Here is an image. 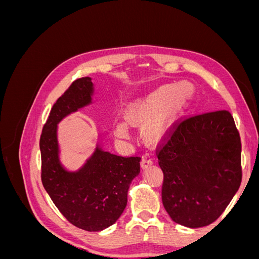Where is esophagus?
<instances>
[{"instance_id": "34e87169", "label": "esophagus", "mask_w": 259, "mask_h": 259, "mask_svg": "<svg viewBox=\"0 0 259 259\" xmlns=\"http://www.w3.org/2000/svg\"><path fill=\"white\" fill-rule=\"evenodd\" d=\"M151 164H152V160L149 158V156H144V158L142 159V162H140V166H142L143 169H145L148 166H150Z\"/></svg>"}]
</instances>
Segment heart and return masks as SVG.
<instances>
[{
    "label": "heart",
    "mask_w": 259,
    "mask_h": 259,
    "mask_svg": "<svg viewBox=\"0 0 259 259\" xmlns=\"http://www.w3.org/2000/svg\"><path fill=\"white\" fill-rule=\"evenodd\" d=\"M193 91L188 82L161 85L137 98L125 111V122H119L114 127L116 136L126 138L128 125H145L144 135L148 142L156 143L166 134L178 114L189 103Z\"/></svg>",
    "instance_id": "obj_1"
}]
</instances>
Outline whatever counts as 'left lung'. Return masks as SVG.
Segmentation results:
<instances>
[{"label": "left lung", "mask_w": 259, "mask_h": 259, "mask_svg": "<svg viewBox=\"0 0 259 259\" xmlns=\"http://www.w3.org/2000/svg\"><path fill=\"white\" fill-rule=\"evenodd\" d=\"M158 159L164 208L176 224L189 228L215 222L241 185L240 135L226 110L180 123Z\"/></svg>", "instance_id": "1"}]
</instances>
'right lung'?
Wrapping results in <instances>:
<instances>
[{
  "label": "right lung",
  "instance_id": "right-lung-1",
  "mask_svg": "<svg viewBox=\"0 0 259 259\" xmlns=\"http://www.w3.org/2000/svg\"><path fill=\"white\" fill-rule=\"evenodd\" d=\"M92 77L75 80L52 108L40 139L42 183L60 213L77 228L97 232L112 226L127 204L132 180L139 175L140 158L106 151L108 131L98 134L90 158L76 170L61 162L58 124L68 115L94 104Z\"/></svg>",
  "mask_w": 259,
  "mask_h": 259
}]
</instances>
